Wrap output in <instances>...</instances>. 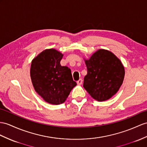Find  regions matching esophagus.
<instances>
[{
    "mask_svg": "<svg viewBox=\"0 0 147 147\" xmlns=\"http://www.w3.org/2000/svg\"><path fill=\"white\" fill-rule=\"evenodd\" d=\"M82 82H83V80H82V79H81V78H80V79L77 82V83L78 85H81L82 84Z\"/></svg>",
    "mask_w": 147,
    "mask_h": 147,
    "instance_id": "obj_1",
    "label": "esophagus"
}]
</instances>
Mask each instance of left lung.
I'll list each match as a JSON object with an SVG mask.
<instances>
[{
	"mask_svg": "<svg viewBox=\"0 0 147 147\" xmlns=\"http://www.w3.org/2000/svg\"><path fill=\"white\" fill-rule=\"evenodd\" d=\"M84 61L87 74L84 77V87L92 97L103 102L116 94L125 77L121 60L112 52L99 49Z\"/></svg>",
	"mask_w": 147,
	"mask_h": 147,
	"instance_id": "left-lung-1",
	"label": "left lung"
}]
</instances>
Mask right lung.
Masks as SVG:
<instances>
[{"label":"right lung","mask_w":147,"mask_h":147,"mask_svg":"<svg viewBox=\"0 0 147 147\" xmlns=\"http://www.w3.org/2000/svg\"><path fill=\"white\" fill-rule=\"evenodd\" d=\"M63 56L54 49H45L31 63L30 78L35 90L50 104L63 103L77 85L71 70L60 65Z\"/></svg>","instance_id":"1"}]
</instances>
